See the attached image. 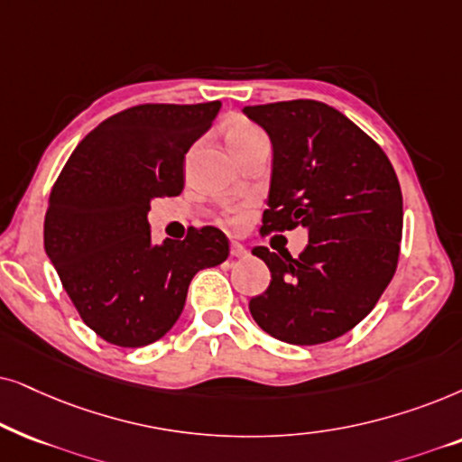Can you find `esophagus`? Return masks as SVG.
Here are the masks:
<instances>
[{"label":"esophagus","instance_id":"esophagus-1","mask_svg":"<svg viewBox=\"0 0 462 462\" xmlns=\"http://www.w3.org/2000/svg\"><path fill=\"white\" fill-rule=\"evenodd\" d=\"M230 255L232 257H245V255H247V249H245L241 243H230Z\"/></svg>","mask_w":462,"mask_h":462}]
</instances>
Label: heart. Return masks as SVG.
<instances>
[{"instance_id": "obj_1", "label": "heart", "mask_w": 462, "mask_h": 462, "mask_svg": "<svg viewBox=\"0 0 462 462\" xmlns=\"http://www.w3.org/2000/svg\"><path fill=\"white\" fill-rule=\"evenodd\" d=\"M226 143L236 158H241L245 152L251 150V147H255L260 143H268V137L260 126L254 125V122L235 120V122H230L226 128ZM235 221H238V219H235Z\"/></svg>"}]
</instances>
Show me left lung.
I'll return each instance as SVG.
<instances>
[{
    "mask_svg": "<svg viewBox=\"0 0 462 462\" xmlns=\"http://www.w3.org/2000/svg\"><path fill=\"white\" fill-rule=\"evenodd\" d=\"M273 141L262 235L309 230L298 257L255 247L273 281L251 298L255 323L276 340L312 346L364 321L395 274L403 199L376 141L321 101L243 109Z\"/></svg>",
    "mask_w": 462,
    "mask_h": 462,
    "instance_id": "8db88e82",
    "label": "left lung"
}]
</instances>
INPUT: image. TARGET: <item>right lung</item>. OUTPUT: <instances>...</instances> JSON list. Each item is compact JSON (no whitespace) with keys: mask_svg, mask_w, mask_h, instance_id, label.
Here are the masks:
<instances>
[{"mask_svg":"<svg viewBox=\"0 0 462 462\" xmlns=\"http://www.w3.org/2000/svg\"><path fill=\"white\" fill-rule=\"evenodd\" d=\"M219 107L125 109L79 141L54 183L46 255L82 321L106 342L137 348L160 340L180 319L194 274L230 254L213 226L156 245L147 224L153 199L181 194L186 153Z\"/></svg>","mask_w":462,"mask_h":462,"instance_id":"1","label":"right lung"}]
</instances>
